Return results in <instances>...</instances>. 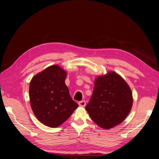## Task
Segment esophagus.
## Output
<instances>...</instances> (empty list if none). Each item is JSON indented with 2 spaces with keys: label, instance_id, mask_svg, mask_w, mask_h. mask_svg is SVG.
I'll return each mask as SVG.
<instances>
[{
  "label": "esophagus",
  "instance_id": "esophagus-1",
  "mask_svg": "<svg viewBox=\"0 0 159 159\" xmlns=\"http://www.w3.org/2000/svg\"><path fill=\"white\" fill-rule=\"evenodd\" d=\"M79 105L80 107H85L86 105V102L85 100H83V101H81L79 103Z\"/></svg>",
  "mask_w": 159,
  "mask_h": 159
}]
</instances>
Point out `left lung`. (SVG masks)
<instances>
[{"label":"left lung","mask_w":159,"mask_h":159,"mask_svg":"<svg viewBox=\"0 0 159 159\" xmlns=\"http://www.w3.org/2000/svg\"><path fill=\"white\" fill-rule=\"evenodd\" d=\"M131 90L124 79L114 71L98 75L85 109L98 126L109 129L122 123L133 105Z\"/></svg>","instance_id":"1"}]
</instances>
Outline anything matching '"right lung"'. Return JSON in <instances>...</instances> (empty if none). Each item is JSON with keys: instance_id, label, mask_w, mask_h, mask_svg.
Segmentation results:
<instances>
[{"instance_id": "add662e5", "label": "right lung", "mask_w": 159, "mask_h": 159, "mask_svg": "<svg viewBox=\"0 0 159 159\" xmlns=\"http://www.w3.org/2000/svg\"><path fill=\"white\" fill-rule=\"evenodd\" d=\"M67 72L57 65L37 73L30 81V105L39 122L50 127L64 123L78 107L65 81Z\"/></svg>"}]
</instances>
